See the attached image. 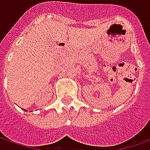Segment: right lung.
I'll return each instance as SVG.
<instances>
[{"label": "right lung", "mask_w": 150, "mask_h": 150, "mask_svg": "<svg viewBox=\"0 0 150 150\" xmlns=\"http://www.w3.org/2000/svg\"><path fill=\"white\" fill-rule=\"evenodd\" d=\"M24 110H25V109H24Z\"/></svg>", "instance_id": "1"}]
</instances>
